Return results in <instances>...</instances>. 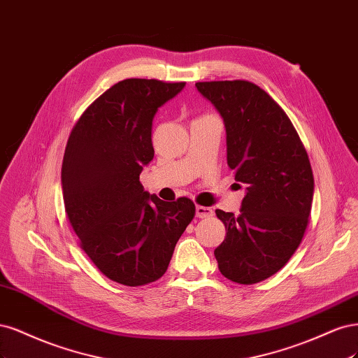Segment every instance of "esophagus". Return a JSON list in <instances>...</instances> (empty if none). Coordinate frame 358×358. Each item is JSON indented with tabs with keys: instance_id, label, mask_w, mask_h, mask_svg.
Instances as JSON below:
<instances>
[{
	"instance_id": "esophagus-1",
	"label": "esophagus",
	"mask_w": 358,
	"mask_h": 358,
	"mask_svg": "<svg viewBox=\"0 0 358 358\" xmlns=\"http://www.w3.org/2000/svg\"><path fill=\"white\" fill-rule=\"evenodd\" d=\"M214 215V211L211 208H208V206H202V205H198L196 206V217L199 218H210Z\"/></svg>"
}]
</instances>
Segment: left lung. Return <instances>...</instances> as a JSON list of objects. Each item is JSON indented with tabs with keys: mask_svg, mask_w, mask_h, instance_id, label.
<instances>
[{
	"mask_svg": "<svg viewBox=\"0 0 358 358\" xmlns=\"http://www.w3.org/2000/svg\"><path fill=\"white\" fill-rule=\"evenodd\" d=\"M196 87L222 114L227 165L247 184L239 215L215 210L226 238L214 256L227 280L256 284L284 268L302 242L313 208V168L292 120L257 85L222 80Z\"/></svg>",
	"mask_w": 358,
	"mask_h": 358,
	"instance_id": "obj_1",
	"label": "left lung"
}]
</instances>
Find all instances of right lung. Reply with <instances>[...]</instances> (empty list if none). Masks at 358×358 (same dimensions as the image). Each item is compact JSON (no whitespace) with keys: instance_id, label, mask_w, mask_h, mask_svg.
Here are the masks:
<instances>
[{"instance_id":"1","label":"right lung","mask_w":358,"mask_h":358,"mask_svg":"<svg viewBox=\"0 0 358 358\" xmlns=\"http://www.w3.org/2000/svg\"><path fill=\"white\" fill-rule=\"evenodd\" d=\"M184 85L122 80L85 110L65 147L61 178L68 222L92 263L123 285L159 280L196 213L193 201H160L140 182L155 156V114Z\"/></svg>"}]
</instances>
